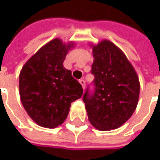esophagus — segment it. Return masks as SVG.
Wrapping results in <instances>:
<instances>
[{
	"mask_svg": "<svg viewBox=\"0 0 160 160\" xmlns=\"http://www.w3.org/2000/svg\"><path fill=\"white\" fill-rule=\"evenodd\" d=\"M79 82H80V85L82 86V88L85 89V87H86V82H85V80H84L83 79H81V80H79Z\"/></svg>",
	"mask_w": 160,
	"mask_h": 160,
	"instance_id": "obj_1",
	"label": "esophagus"
}]
</instances>
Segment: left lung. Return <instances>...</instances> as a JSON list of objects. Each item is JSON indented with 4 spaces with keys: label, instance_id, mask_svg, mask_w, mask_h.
I'll list each match as a JSON object with an SVG mask.
<instances>
[{
    "label": "left lung",
    "instance_id": "obj_1",
    "mask_svg": "<svg viewBox=\"0 0 160 160\" xmlns=\"http://www.w3.org/2000/svg\"><path fill=\"white\" fill-rule=\"evenodd\" d=\"M94 75L91 89L83 95L88 119L98 130L118 128L127 122L137 106L139 79L122 51L104 40L92 48Z\"/></svg>",
    "mask_w": 160,
    "mask_h": 160
}]
</instances>
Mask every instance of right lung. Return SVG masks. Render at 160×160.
<instances>
[{
  "label": "right lung",
  "mask_w": 160,
  "mask_h": 160,
  "mask_svg": "<svg viewBox=\"0 0 160 160\" xmlns=\"http://www.w3.org/2000/svg\"><path fill=\"white\" fill-rule=\"evenodd\" d=\"M73 45L58 38L42 46L24 65L19 74V95L30 118L44 128L57 127L68 117L71 103L83 94L82 86L63 67Z\"/></svg>",
  "instance_id": "right-lung-1"
}]
</instances>
